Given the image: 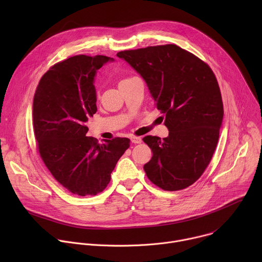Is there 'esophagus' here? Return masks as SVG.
<instances>
[{"mask_svg":"<svg viewBox=\"0 0 262 262\" xmlns=\"http://www.w3.org/2000/svg\"><path fill=\"white\" fill-rule=\"evenodd\" d=\"M130 141H132V143H134V144H140V143H142V139H141L140 137H132V138H130Z\"/></svg>","mask_w":262,"mask_h":262,"instance_id":"34e87169","label":"esophagus"}]
</instances>
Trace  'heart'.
Returning a JSON list of instances; mask_svg holds the SVG:
<instances>
[{
    "instance_id": "obj_1",
    "label": "heart",
    "mask_w": 262,
    "mask_h": 262,
    "mask_svg": "<svg viewBox=\"0 0 262 262\" xmlns=\"http://www.w3.org/2000/svg\"><path fill=\"white\" fill-rule=\"evenodd\" d=\"M129 79H132V78H127V79H123V80H122V81H121V82H120V83H123V82H126V81H128V80H129ZM120 83H119V84H120Z\"/></svg>"
}]
</instances>
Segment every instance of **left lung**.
I'll list each match as a JSON object with an SVG mask.
<instances>
[{"label": "left lung", "mask_w": 262, "mask_h": 262, "mask_svg": "<svg viewBox=\"0 0 262 262\" xmlns=\"http://www.w3.org/2000/svg\"><path fill=\"white\" fill-rule=\"evenodd\" d=\"M126 61L145 81L158 110L165 115L169 136H146L154 152L144 170L165 191L193 184L208 166L217 144L224 108L210 67L175 45L122 51Z\"/></svg>", "instance_id": "8db88e82"}]
</instances>
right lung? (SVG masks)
<instances>
[{
	"label": "right lung",
	"instance_id": "obj_1",
	"mask_svg": "<svg viewBox=\"0 0 262 262\" xmlns=\"http://www.w3.org/2000/svg\"><path fill=\"white\" fill-rule=\"evenodd\" d=\"M105 56H74L55 64L41 78L33 100V125L40 157L55 179L72 194L102 192L129 147V139L99 144L86 123L97 111L94 78Z\"/></svg>",
	"mask_w": 262,
	"mask_h": 262
}]
</instances>
